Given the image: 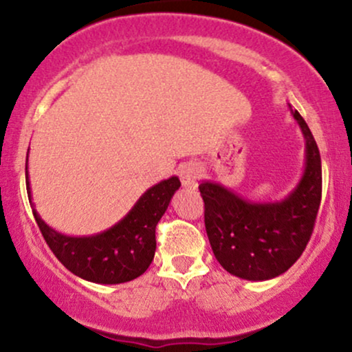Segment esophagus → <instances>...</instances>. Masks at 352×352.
I'll use <instances>...</instances> for the list:
<instances>
[{"mask_svg": "<svg viewBox=\"0 0 352 352\" xmlns=\"http://www.w3.org/2000/svg\"><path fill=\"white\" fill-rule=\"evenodd\" d=\"M200 175V168L195 164H184L179 168V177L184 187H195V182Z\"/></svg>", "mask_w": 352, "mask_h": 352, "instance_id": "1", "label": "esophagus"}]
</instances>
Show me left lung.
Returning a JSON list of instances; mask_svg holds the SVG:
<instances>
[{"instance_id": "1", "label": "left lung", "mask_w": 352, "mask_h": 352, "mask_svg": "<svg viewBox=\"0 0 352 352\" xmlns=\"http://www.w3.org/2000/svg\"><path fill=\"white\" fill-rule=\"evenodd\" d=\"M305 137V170L285 199L254 201L218 182L201 180L205 228L218 263L233 276L266 281L301 256L321 204V157L308 124L288 104Z\"/></svg>"}]
</instances>
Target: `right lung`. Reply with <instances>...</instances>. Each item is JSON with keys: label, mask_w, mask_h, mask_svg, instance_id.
<instances>
[{"label": "right lung", "mask_w": 352, "mask_h": 352, "mask_svg": "<svg viewBox=\"0 0 352 352\" xmlns=\"http://www.w3.org/2000/svg\"><path fill=\"white\" fill-rule=\"evenodd\" d=\"M30 155V153H28ZM26 155V188L31 208L44 240L56 258L76 276L99 285H119L147 272L155 254V227L180 187L179 177L147 188L122 220L89 236H69L39 217L33 204Z\"/></svg>", "instance_id": "add662e5"}]
</instances>
